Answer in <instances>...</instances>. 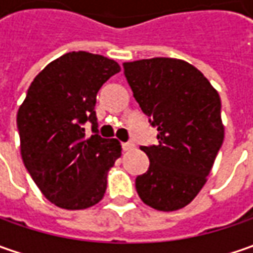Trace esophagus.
Segmentation results:
<instances>
[{
    "label": "esophagus",
    "mask_w": 253,
    "mask_h": 253,
    "mask_svg": "<svg viewBox=\"0 0 253 253\" xmlns=\"http://www.w3.org/2000/svg\"><path fill=\"white\" fill-rule=\"evenodd\" d=\"M135 148V143H132V142H125V143H122V151L126 152V151H132Z\"/></svg>",
    "instance_id": "obj_1"
}]
</instances>
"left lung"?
I'll return each instance as SVG.
<instances>
[{
	"mask_svg": "<svg viewBox=\"0 0 253 253\" xmlns=\"http://www.w3.org/2000/svg\"><path fill=\"white\" fill-rule=\"evenodd\" d=\"M124 73L159 141L141 146L151 163L135 180L136 191L158 211L183 209L206 184L224 141L218 91L180 59L126 62Z\"/></svg>",
	"mask_w": 253,
	"mask_h": 253,
	"instance_id": "1",
	"label": "left lung"
}]
</instances>
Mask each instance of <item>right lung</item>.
<instances>
[{"label": "right lung", "mask_w": 253, "mask_h": 253, "mask_svg": "<svg viewBox=\"0 0 253 253\" xmlns=\"http://www.w3.org/2000/svg\"><path fill=\"white\" fill-rule=\"evenodd\" d=\"M121 70L115 60L70 52L49 63L31 83L16 114L21 156L46 199L64 210L95 206L107 174L121 156V143L98 135L95 98ZM92 122L87 137L83 124Z\"/></svg>", "instance_id": "add662e5"}]
</instances>
